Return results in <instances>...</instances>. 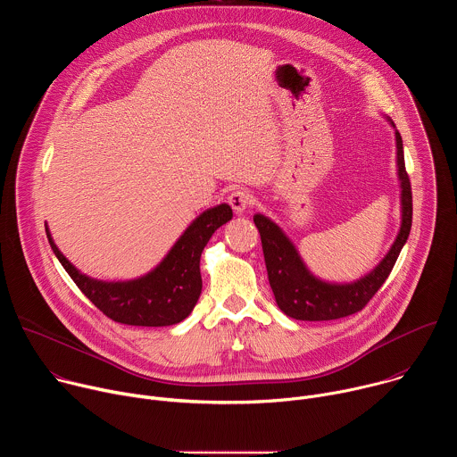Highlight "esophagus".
Masks as SVG:
<instances>
[{"instance_id": "34e87169", "label": "esophagus", "mask_w": 457, "mask_h": 457, "mask_svg": "<svg viewBox=\"0 0 457 457\" xmlns=\"http://www.w3.org/2000/svg\"><path fill=\"white\" fill-rule=\"evenodd\" d=\"M228 203H229V206H231L237 213H242V212H245V210L253 204V195H251L249 191H245V189H237V191H233V193L229 195Z\"/></svg>"}]
</instances>
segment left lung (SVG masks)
<instances>
[{
	"label": "left lung",
	"mask_w": 457,
	"mask_h": 457,
	"mask_svg": "<svg viewBox=\"0 0 457 457\" xmlns=\"http://www.w3.org/2000/svg\"><path fill=\"white\" fill-rule=\"evenodd\" d=\"M396 148L398 175L402 180V228L393 247H390L381 262L367 277L353 284H328L312 277L284 231L264 215L253 217L260 240H262L270 286L278 307L287 316L307 321L351 316L369 303V300L378 293L390 271H393L412 226V189L409 173L405 170L400 132H396Z\"/></svg>",
	"instance_id": "obj_1"
}]
</instances>
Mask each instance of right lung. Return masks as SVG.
<instances>
[{"mask_svg": "<svg viewBox=\"0 0 457 457\" xmlns=\"http://www.w3.org/2000/svg\"><path fill=\"white\" fill-rule=\"evenodd\" d=\"M233 212L220 204L204 212L184 231L162 262L146 277L129 282H101L79 273L46 237L61 266L71 275L81 293L110 320L141 328H162L182 321L193 311L203 291L201 254L212 235Z\"/></svg>", "mask_w": 457, "mask_h": 457, "instance_id": "right-lung-1", "label": "right lung"}]
</instances>
